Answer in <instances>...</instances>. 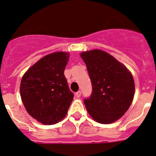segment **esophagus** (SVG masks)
Masks as SVG:
<instances>
[{
	"label": "esophagus",
	"mask_w": 156,
	"mask_h": 156,
	"mask_svg": "<svg viewBox=\"0 0 156 156\" xmlns=\"http://www.w3.org/2000/svg\"><path fill=\"white\" fill-rule=\"evenodd\" d=\"M81 91H78L77 92H75V96H76L77 98H79L80 96H81Z\"/></svg>",
	"instance_id": "34e87169"
}]
</instances>
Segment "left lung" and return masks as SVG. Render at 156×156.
Listing matches in <instances>:
<instances>
[{"mask_svg": "<svg viewBox=\"0 0 156 156\" xmlns=\"http://www.w3.org/2000/svg\"><path fill=\"white\" fill-rule=\"evenodd\" d=\"M92 82V92L83 100L87 112L97 122L110 124L130 107L135 83L130 72L109 53L100 50L81 53Z\"/></svg>", "mask_w": 156, "mask_h": 156, "instance_id": "8db88e82", "label": "left lung"}]
</instances>
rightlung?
<instances>
[{"instance_id":"obj_1","label":"right lung","mask_w":156,"mask_h":156,"mask_svg":"<svg viewBox=\"0 0 156 156\" xmlns=\"http://www.w3.org/2000/svg\"><path fill=\"white\" fill-rule=\"evenodd\" d=\"M68 52L44 56L27 70L20 86L22 101L28 113L41 124H55L66 116L74 95L70 91L64 69Z\"/></svg>"}]
</instances>
